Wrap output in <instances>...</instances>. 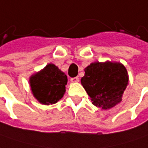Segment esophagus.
<instances>
[{
    "label": "esophagus",
    "mask_w": 148,
    "mask_h": 148,
    "mask_svg": "<svg viewBox=\"0 0 148 148\" xmlns=\"http://www.w3.org/2000/svg\"><path fill=\"white\" fill-rule=\"evenodd\" d=\"M70 81H71L72 83H78V82L79 81V79L78 77H74V78H71V79H70Z\"/></svg>",
    "instance_id": "esophagus-1"
}]
</instances>
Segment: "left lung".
<instances>
[{
	"instance_id": "obj_1",
	"label": "left lung",
	"mask_w": 148,
	"mask_h": 148,
	"mask_svg": "<svg viewBox=\"0 0 148 148\" xmlns=\"http://www.w3.org/2000/svg\"><path fill=\"white\" fill-rule=\"evenodd\" d=\"M81 84L94 106L109 109L122 101L128 74L121 63L94 62L84 69Z\"/></svg>"
}]
</instances>
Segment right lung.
<instances>
[{
	"instance_id": "obj_1",
	"label": "right lung",
	"mask_w": 148,
	"mask_h": 148,
	"mask_svg": "<svg viewBox=\"0 0 148 148\" xmlns=\"http://www.w3.org/2000/svg\"><path fill=\"white\" fill-rule=\"evenodd\" d=\"M68 79L66 74L53 64L29 78V85L34 97L42 104H53L63 98Z\"/></svg>"
}]
</instances>
